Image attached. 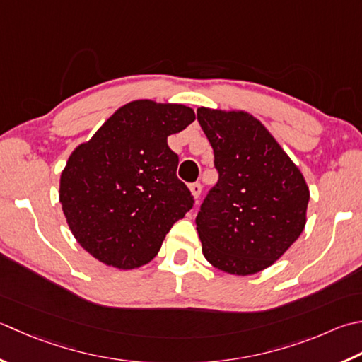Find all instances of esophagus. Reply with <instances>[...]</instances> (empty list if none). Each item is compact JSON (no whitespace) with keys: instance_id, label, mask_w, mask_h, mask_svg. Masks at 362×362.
Returning <instances> with one entry per match:
<instances>
[{"instance_id":"1","label":"esophagus","mask_w":362,"mask_h":362,"mask_svg":"<svg viewBox=\"0 0 362 362\" xmlns=\"http://www.w3.org/2000/svg\"><path fill=\"white\" fill-rule=\"evenodd\" d=\"M189 191H191V194H193V197L194 199H199V196H201V191H202V187H201V183H191L189 185Z\"/></svg>"}]
</instances>
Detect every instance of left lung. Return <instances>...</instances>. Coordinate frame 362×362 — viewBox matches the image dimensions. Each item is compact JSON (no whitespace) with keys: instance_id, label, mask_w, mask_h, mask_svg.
I'll list each match as a JSON object with an SVG mask.
<instances>
[{"instance_id":"left-lung-1","label":"left lung","mask_w":362,"mask_h":362,"mask_svg":"<svg viewBox=\"0 0 362 362\" xmlns=\"http://www.w3.org/2000/svg\"><path fill=\"white\" fill-rule=\"evenodd\" d=\"M197 120L219 175L196 216L204 257L230 274L265 270L306 226V180L250 112L201 106Z\"/></svg>"}]
</instances>
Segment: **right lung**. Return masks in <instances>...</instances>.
Masks as SVG:
<instances>
[{"mask_svg": "<svg viewBox=\"0 0 362 362\" xmlns=\"http://www.w3.org/2000/svg\"><path fill=\"white\" fill-rule=\"evenodd\" d=\"M196 119L185 105L134 100L112 115L67 160L59 202L76 242L119 270L157 256L175 221L193 207L177 179L168 136Z\"/></svg>", "mask_w": 362, "mask_h": 362, "instance_id": "add662e5", "label": "right lung"}]
</instances>
